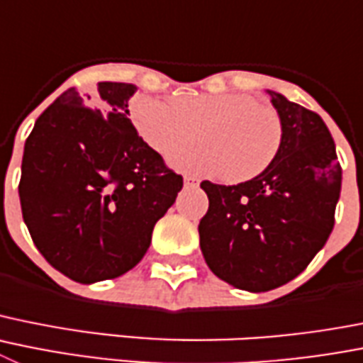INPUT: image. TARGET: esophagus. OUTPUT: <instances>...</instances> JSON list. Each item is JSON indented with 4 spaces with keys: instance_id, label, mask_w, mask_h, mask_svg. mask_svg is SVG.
<instances>
[{
    "instance_id": "esophagus-1",
    "label": "esophagus",
    "mask_w": 363,
    "mask_h": 363,
    "mask_svg": "<svg viewBox=\"0 0 363 363\" xmlns=\"http://www.w3.org/2000/svg\"><path fill=\"white\" fill-rule=\"evenodd\" d=\"M184 182H185V185H187V187H196V185L199 184V179L196 178V176H191V174H185Z\"/></svg>"
}]
</instances>
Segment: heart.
<instances>
[{
	"mask_svg": "<svg viewBox=\"0 0 363 363\" xmlns=\"http://www.w3.org/2000/svg\"><path fill=\"white\" fill-rule=\"evenodd\" d=\"M131 116L140 136L162 156L198 142L203 149L182 152L174 164L189 171L247 182L261 174L282 144V121L270 104L245 93L182 95L176 101L136 97Z\"/></svg>",
	"mask_w": 363,
	"mask_h": 363,
	"instance_id": "1",
	"label": "heart"
}]
</instances>
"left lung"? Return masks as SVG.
I'll return each mask as SVG.
<instances>
[{
    "label": "left lung",
    "instance_id": "8db88e82",
    "mask_svg": "<svg viewBox=\"0 0 363 363\" xmlns=\"http://www.w3.org/2000/svg\"><path fill=\"white\" fill-rule=\"evenodd\" d=\"M282 121V144L268 169L238 185L201 182L208 211L199 247L221 281L268 291L306 270L328 241L342 167L328 125L315 111L268 91Z\"/></svg>",
    "mask_w": 363,
    "mask_h": 363
}]
</instances>
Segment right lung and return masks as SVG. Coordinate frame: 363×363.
<instances>
[{
    "label": "right lung",
    "instance_id": "add662e5",
    "mask_svg": "<svg viewBox=\"0 0 363 363\" xmlns=\"http://www.w3.org/2000/svg\"><path fill=\"white\" fill-rule=\"evenodd\" d=\"M97 97L69 88L25 142L19 199L32 241L72 281L115 279L140 262L156 221L184 178L129 121L136 86L99 82Z\"/></svg>",
    "mask_w": 363,
    "mask_h": 363
}]
</instances>
